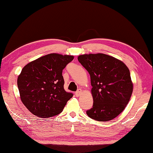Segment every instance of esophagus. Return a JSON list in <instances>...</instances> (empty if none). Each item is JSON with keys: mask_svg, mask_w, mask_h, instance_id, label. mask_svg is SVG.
Segmentation results:
<instances>
[{"mask_svg": "<svg viewBox=\"0 0 153 153\" xmlns=\"http://www.w3.org/2000/svg\"><path fill=\"white\" fill-rule=\"evenodd\" d=\"M81 93H82V90L81 89H78L76 92H75V95H76V96H77V97H78V96H79L81 94Z\"/></svg>", "mask_w": 153, "mask_h": 153, "instance_id": "esophagus-1", "label": "esophagus"}]
</instances>
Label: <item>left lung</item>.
Returning a JSON list of instances; mask_svg holds the SVG:
<instances>
[{
    "label": "left lung",
    "instance_id": "obj_1",
    "mask_svg": "<svg viewBox=\"0 0 153 153\" xmlns=\"http://www.w3.org/2000/svg\"><path fill=\"white\" fill-rule=\"evenodd\" d=\"M78 60L91 77L93 105L87 116L100 122L114 119L126 107L133 91L129 69L121 60L101 53L80 55Z\"/></svg>",
    "mask_w": 153,
    "mask_h": 153
}]
</instances>
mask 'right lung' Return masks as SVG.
Segmentation results:
<instances>
[{"label": "right lung", "mask_w": 153, "mask_h": 153, "mask_svg": "<svg viewBox=\"0 0 153 153\" xmlns=\"http://www.w3.org/2000/svg\"><path fill=\"white\" fill-rule=\"evenodd\" d=\"M74 56L50 53L23 67L17 79L21 100L28 110L45 118L62 111L73 94L64 89L62 70Z\"/></svg>", "instance_id": "add662e5"}]
</instances>
